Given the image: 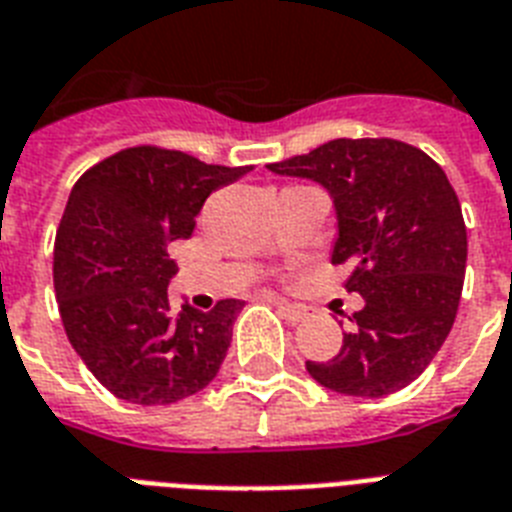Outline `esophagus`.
Listing matches in <instances>:
<instances>
[{
	"label": "esophagus",
	"mask_w": 512,
	"mask_h": 512,
	"mask_svg": "<svg viewBox=\"0 0 512 512\" xmlns=\"http://www.w3.org/2000/svg\"><path fill=\"white\" fill-rule=\"evenodd\" d=\"M276 308H279V313L284 316V319L289 321H303L305 316H308V308L300 303H287V300H276Z\"/></svg>",
	"instance_id": "34e87169"
}]
</instances>
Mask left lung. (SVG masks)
<instances>
[{
  "instance_id": "obj_1",
  "label": "left lung",
  "mask_w": 512,
  "mask_h": 512,
  "mask_svg": "<svg viewBox=\"0 0 512 512\" xmlns=\"http://www.w3.org/2000/svg\"><path fill=\"white\" fill-rule=\"evenodd\" d=\"M268 170L327 188L337 212L332 265H350L345 289L364 297L340 353L305 369L345 396L406 388L452 332L465 281L468 231L446 172L390 138L329 140Z\"/></svg>"
}]
</instances>
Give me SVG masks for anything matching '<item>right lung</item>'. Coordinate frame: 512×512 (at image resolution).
I'll return each mask as SVG.
<instances>
[{
	"instance_id": "obj_1",
	"label": "right lung",
	"mask_w": 512,
	"mask_h": 512,
	"mask_svg": "<svg viewBox=\"0 0 512 512\" xmlns=\"http://www.w3.org/2000/svg\"><path fill=\"white\" fill-rule=\"evenodd\" d=\"M249 170L135 146L71 188L52 255L55 297L74 350L116 398L175 404L215 380L244 303L172 311L170 244L191 239L209 193Z\"/></svg>"
}]
</instances>
